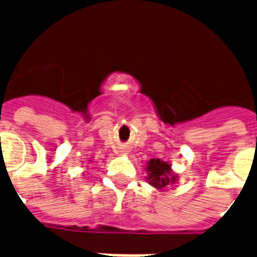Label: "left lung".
<instances>
[{"mask_svg": "<svg viewBox=\"0 0 257 257\" xmlns=\"http://www.w3.org/2000/svg\"><path fill=\"white\" fill-rule=\"evenodd\" d=\"M147 182L158 190L165 189L169 184L176 183L178 175L173 173L172 165L167 161H162L160 158H151L147 162Z\"/></svg>", "mask_w": 257, "mask_h": 257, "instance_id": "8db88e82", "label": "left lung"}]
</instances>
